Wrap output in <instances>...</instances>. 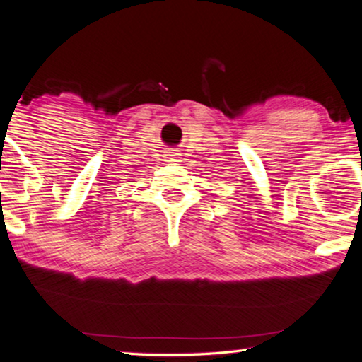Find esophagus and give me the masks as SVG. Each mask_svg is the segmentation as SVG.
<instances>
[{"label": "esophagus", "mask_w": 362, "mask_h": 362, "mask_svg": "<svg viewBox=\"0 0 362 362\" xmlns=\"http://www.w3.org/2000/svg\"><path fill=\"white\" fill-rule=\"evenodd\" d=\"M167 163H177V160H179V154L177 153H170V154H167Z\"/></svg>", "instance_id": "esophagus-1"}]
</instances>
